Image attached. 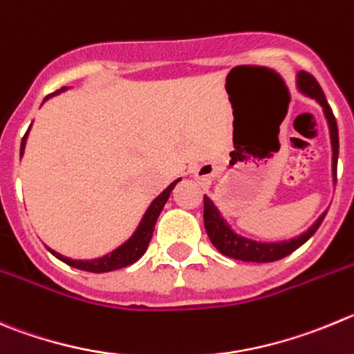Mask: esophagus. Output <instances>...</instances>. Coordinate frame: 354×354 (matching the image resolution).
Wrapping results in <instances>:
<instances>
[{"instance_id": "1", "label": "esophagus", "mask_w": 354, "mask_h": 354, "mask_svg": "<svg viewBox=\"0 0 354 354\" xmlns=\"http://www.w3.org/2000/svg\"><path fill=\"white\" fill-rule=\"evenodd\" d=\"M211 176V171L207 166H201L196 169V178H199V180H204V178H209Z\"/></svg>"}]
</instances>
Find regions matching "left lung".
Instances as JSON below:
<instances>
[{
    "mask_svg": "<svg viewBox=\"0 0 354 354\" xmlns=\"http://www.w3.org/2000/svg\"><path fill=\"white\" fill-rule=\"evenodd\" d=\"M297 87H299V91L302 92L304 95L315 99L319 106L323 108V113H325L326 124H328L330 131V143H332V180L333 183H335L337 158H339V129H337V120L332 113V108L328 106L325 94H323L322 87H319V84L316 82V78L313 77V75H309V73H297ZM325 214L326 213H323L306 232H302L297 237H292V239L274 241V243H270V241H255L237 234L236 230L229 225V222H227L225 218H223V214L220 213L216 204H214L209 197L204 196V227H206V232L207 236H209L211 243H213V246L216 248L222 255L230 257V259L234 260H243V262L266 263L285 259L286 255L295 252L297 248L302 246V244L318 230Z\"/></svg>",
    "mask_w": 354,
    "mask_h": 354,
    "instance_id": "left-lung-1",
    "label": "left lung"
}]
</instances>
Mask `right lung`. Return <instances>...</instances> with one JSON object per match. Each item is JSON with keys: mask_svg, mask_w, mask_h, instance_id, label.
Segmentation results:
<instances>
[{"mask_svg": "<svg viewBox=\"0 0 354 354\" xmlns=\"http://www.w3.org/2000/svg\"><path fill=\"white\" fill-rule=\"evenodd\" d=\"M68 88L69 87L59 88V91H55L54 94L47 95V97H45V101H47V99H50L52 95H57V94H61V92L68 91ZM29 129H31V125H29ZM29 129H28V132H26V136L22 138L21 157L24 155ZM180 180L181 178L174 180L173 183H171L169 187L164 190V192L158 194V196L151 201V204L148 206V209L145 211L143 218H141L140 225H138L136 230L132 232V236L129 237L125 243H122L120 246L115 248L113 252H110L108 255L99 257V259H92V260H75V259H69V257H64V255H61V253L54 252L52 248H48V252H52V255H54L55 259L61 260V262L68 263V266L75 267V269L87 270V272H110V270H117V269H122V267L131 266V263H134L136 260H140L141 257L145 255V252H147L148 244H150V241H151V236H153V229H155V223H157L158 214H160L162 207H164V204L167 203L171 192H173V188L176 187V183Z\"/></svg>", "mask_w": 354, "mask_h": 354, "instance_id": "1", "label": "right lung"}]
</instances>
